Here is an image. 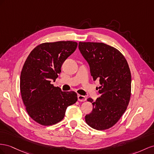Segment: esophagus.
<instances>
[{
	"label": "esophagus",
	"mask_w": 154,
	"mask_h": 154,
	"mask_svg": "<svg viewBox=\"0 0 154 154\" xmlns=\"http://www.w3.org/2000/svg\"><path fill=\"white\" fill-rule=\"evenodd\" d=\"M77 97H78L79 101H82H82H85V100H86V97L84 95H81L79 94L77 95Z\"/></svg>",
	"instance_id": "34e87169"
}]
</instances>
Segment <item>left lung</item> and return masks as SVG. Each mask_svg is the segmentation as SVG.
<instances>
[{
    "instance_id": "obj_1",
    "label": "left lung",
    "mask_w": 154,
    "mask_h": 154,
    "mask_svg": "<svg viewBox=\"0 0 154 154\" xmlns=\"http://www.w3.org/2000/svg\"><path fill=\"white\" fill-rule=\"evenodd\" d=\"M79 50L90 66L94 81H99V97L94 101L91 112L85 116L91 128L103 130L119 120L128 106L131 95V73L121 53L102 42L79 43Z\"/></svg>"
}]
</instances>
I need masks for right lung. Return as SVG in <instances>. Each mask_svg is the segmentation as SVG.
Segmentation results:
<instances>
[{"label":"right lung","mask_w":154,"mask_h":154,"mask_svg":"<svg viewBox=\"0 0 154 154\" xmlns=\"http://www.w3.org/2000/svg\"><path fill=\"white\" fill-rule=\"evenodd\" d=\"M73 41L46 42L31 51L20 73L22 99L30 117L45 126L63 119L68 106L75 103V91H63L51 84L61 72V66L76 50Z\"/></svg>","instance_id":"1"}]
</instances>
